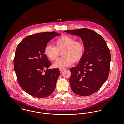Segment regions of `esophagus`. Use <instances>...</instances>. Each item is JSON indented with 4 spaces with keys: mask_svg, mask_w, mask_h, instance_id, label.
Segmentation results:
<instances>
[{
    "mask_svg": "<svg viewBox=\"0 0 124 124\" xmlns=\"http://www.w3.org/2000/svg\"><path fill=\"white\" fill-rule=\"evenodd\" d=\"M65 70V69H64V68H60L59 69V70L61 73H62V71H63V70Z\"/></svg>",
    "mask_w": 124,
    "mask_h": 124,
    "instance_id": "34e87169",
    "label": "esophagus"
}]
</instances>
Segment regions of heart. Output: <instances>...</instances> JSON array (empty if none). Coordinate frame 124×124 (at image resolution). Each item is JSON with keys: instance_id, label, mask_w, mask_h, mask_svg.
Returning a JSON list of instances; mask_svg holds the SVG:
<instances>
[{"instance_id": "b5f03b06", "label": "heart", "mask_w": 124, "mask_h": 124, "mask_svg": "<svg viewBox=\"0 0 124 124\" xmlns=\"http://www.w3.org/2000/svg\"><path fill=\"white\" fill-rule=\"evenodd\" d=\"M55 46L47 45L44 49L45 56L50 60H55L58 57L59 51H62L63 57L58 59L54 64L55 68H66L72 65L75 62L79 61L84 52V46L80 41H76L74 38L63 36L57 39Z\"/></svg>"}]
</instances>
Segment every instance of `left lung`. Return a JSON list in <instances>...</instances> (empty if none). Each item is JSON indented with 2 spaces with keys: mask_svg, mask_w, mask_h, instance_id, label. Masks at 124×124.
Returning <instances> with one entry per match:
<instances>
[{
  "mask_svg": "<svg viewBox=\"0 0 124 124\" xmlns=\"http://www.w3.org/2000/svg\"><path fill=\"white\" fill-rule=\"evenodd\" d=\"M81 37L84 52L77 67L70 69V88L76 94L88 96L97 92L107 80L110 52L101 35L87 28L64 31Z\"/></svg>",
  "mask_w": 124,
  "mask_h": 124,
  "instance_id": "1",
  "label": "left lung"
}]
</instances>
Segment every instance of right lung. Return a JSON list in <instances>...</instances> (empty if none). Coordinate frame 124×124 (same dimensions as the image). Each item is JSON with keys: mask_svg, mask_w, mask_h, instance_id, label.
<instances>
[{"mask_svg": "<svg viewBox=\"0 0 124 124\" xmlns=\"http://www.w3.org/2000/svg\"><path fill=\"white\" fill-rule=\"evenodd\" d=\"M59 35L55 32L36 33L25 37L17 46L14 70L19 85L31 96L45 98L55 89L60 73L58 68L47 69L51 63L44 49L52 38Z\"/></svg>", "mask_w": 124, "mask_h": 124, "instance_id": "obj_1", "label": "right lung"}]
</instances>
